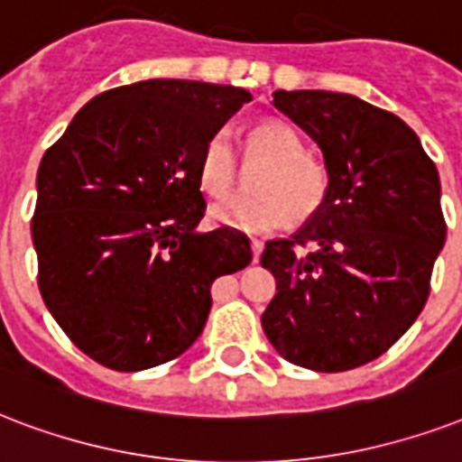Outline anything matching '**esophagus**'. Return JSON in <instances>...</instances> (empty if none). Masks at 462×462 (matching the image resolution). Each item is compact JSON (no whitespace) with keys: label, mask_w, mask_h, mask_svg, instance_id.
Returning a JSON list of instances; mask_svg holds the SVG:
<instances>
[{"label":"esophagus","mask_w":462,"mask_h":462,"mask_svg":"<svg viewBox=\"0 0 462 462\" xmlns=\"http://www.w3.org/2000/svg\"><path fill=\"white\" fill-rule=\"evenodd\" d=\"M263 248H264V243L263 241H257V238H250V250H253V260H260V255H263Z\"/></svg>","instance_id":"obj_1"}]
</instances>
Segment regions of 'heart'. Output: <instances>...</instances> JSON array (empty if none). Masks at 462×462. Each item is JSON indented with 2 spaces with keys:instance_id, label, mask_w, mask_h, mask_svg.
<instances>
[{
  "instance_id": "obj_1",
  "label": "heart",
  "mask_w": 462,
  "mask_h": 462,
  "mask_svg": "<svg viewBox=\"0 0 462 462\" xmlns=\"http://www.w3.org/2000/svg\"><path fill=\"white\" fill-rule=\"evenodd\" d=\"M243 159L264 163L253 175V195H236L209 209L214 224L238 231H270L291 217L301 221L318 212L328 192V171L306 153L301 137L287 123L264 120L245 134ZM199 188L209 198H226L238 180V159L226 132H217L202 149Z\"/></svg>"
}]
</instances>
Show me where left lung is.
<instances>
[{
  "instance_id": "8db88e82",
  "label": "left lung",
  "mask_w": 462,
  "mask_h": 462,
  "mask_svg": "<svg viewBox=\"0 0 462 462\" xmlns=\"http://www.w3.org/2000/svg\"><path fill=\"white\" fill-rule=\"evenodd\" d=\"M323 152L328 192L291 238L264 243L277 294L263 313L296 366L337 374L378 359L424 309L443 243L441 182L398 116L349 94L274 91ZM310 242L313 254L300 248Z\"/></svg>"
}]
</instances>
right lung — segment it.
Wrapping results in <instances>:
<instances>
[{"label": "right lung", "instance_id": "obj_1", "mask_svg": "<svg viewBox=\"0 0 462 462\" xmlns=\"http://www.w3.org/2000/svg\"><path fill=\"white\" fill-rule=\"evenodd\" d=\"M253 101L245 88L149 79L79 110L38 168L31 221L42 301L67 337L116 371L180 356L212 284L248 267V236L199 234L202 149Z\"/></svg>", "mask_w": 462, "mask_h": 462}]
</instances>
